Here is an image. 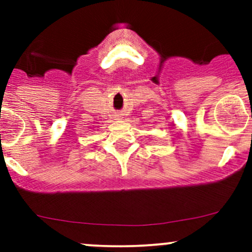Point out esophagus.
<instances>
[{
	"mask_svg": "<svg viewBox=\"0 0 252 252\" xmlns=\"http://www.w3.org/2000/svg\"><path fill=\"white\" fill-rule=\"evenodd\" d=\"M116 118H121V116H117V117H116Z\"/></svg>",
	"mask_w": 252,
	"mask_h": 252,
	"instance_id": "obj_1",
	"label": "esophagus"
}]
</instances>
